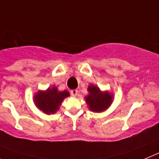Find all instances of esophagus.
<instances>
[{"instance_id":"obj_1","label":"esophagus","mask_w":159,"mask_h":159,"mask_svg":"<svg viewBox=\"0 0 159 159\" xmlns=\"http://www.w3.org/2000/svg\"><path fill=\"white\" fill-rule=\"evenodd\" d=\"M70 93H71V95L73 96V97H76L77 95H78V90H77V89H73V90H71V91H70Z\"/></svg>"}]
</instances>
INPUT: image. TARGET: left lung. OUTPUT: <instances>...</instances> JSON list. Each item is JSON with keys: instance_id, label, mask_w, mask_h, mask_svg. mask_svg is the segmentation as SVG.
Here are the masks:
<instances>
[{"instance_id": "obj_1", "label": "left lung", "mask_w": 159, "mask_h": 159, "mask_svg": "<svg viewBox=\"0 0 159 159\" xmlns=\"http://www.w3.org/2000/svg\"><path fill=\"white\" fill-rule=\"evenodd\" d=\"M89 94L85 97L89 109L93 112L106 111L113 101V93L108 91H101V89L93 84H89L87 88Z\"/></svg>"}]
</instances>
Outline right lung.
I'll use <instances>...</instances> for the list:
<instances>
[{
    "label": "right lung",
    "mask_w": 159,
    "mask_h": 159,
    "mask_svg": "<svg viewBox=\"0 0 159 159\" xmlns=\"http://www.w3.org/2000/svg\"><path fill=\"white\" fill-rule=\"evenodd\" d=\"M70 97L67 90L59 91L58 87L53 85L46 90H38L34 95L33 101L35 106L47 115L56 113L59 107L66 97Z\"/></svg>",
    "instance_id": "right-lung-1"
}]
</instances>
